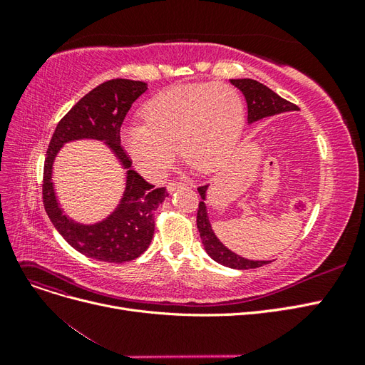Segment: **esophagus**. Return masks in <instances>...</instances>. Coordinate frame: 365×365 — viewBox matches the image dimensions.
Returning a JSON list of instances; mask_svg holds the SVG:
<instances>
[{"label":"esophagus","mask_w":365,"mask_h":365,"mask_svg":"<svg viewBox=\"0 0 365 365\" xmlns=\"http://www.w3.org/2000/svg\"><path fill=\"white\" fill-rule=\"evenodd\" d=\"M185 185H187L185 182H178V181H173V182H169V184H168V190L172 193V192L178 190V189H181V187H185Z\"/></svg>","instance_id":"obj_1"}]
</instances>
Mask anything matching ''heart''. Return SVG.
Here are the masks:
<instances>
[{"mask_svg": "<svg viewBox=\"0 0 365 365\" xmlns=\"http://www.w3.org/2000/svg\"><path fill=\"white\" fill-rule=\"evenodd\" d=\"M145 123L121 130V143L135 168L149 180H161L176 146L185 163L200 172L222 164L244 126V103L225 83L169 88L143 108Z\"/></svg>", "mask_w": 365, "mask_h": 365, "instance_id": "b5f03b06", "label": "heart"}]
</instances>
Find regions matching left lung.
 <instances>
[{"mask_svg":"<svg viewBox=\"0 0 365 365\" xmlns=\"http://www.w3.org/2000/svg\"><path fill=\"white\" fill-rule=\"evenodd\" d=\"M236 88L245 96L247 106H248V123L262 120L264 117H272L282 113L298 111V106L284 101L279 94H275L268 86L263 83L252 81V79H231L230 81ZM208 185L197 187V192L201 195V202L197 207L196 215V225L200 230V236L204 244L207 254L217 263L224 264L228 268L235 269H250V268H259L263 264H268L269 260H250L245 257L237 256L236 252L230 251L227 247L220 244V240L215 236L212 224L208 220L207 207H205V196H207Z\"/></svg>","mask_w":365,"mask_h":365,"instance_id":"1","label":"left lung"}]
</instances>
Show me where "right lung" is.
<instances>
[{
	"label": "right lung",
	"mask_w": 365,
	"mask_h": 365,
	"mask_svg": "<svg viewBox=\"0 0 365 365\" xmlns=\"http://www.w3.org/2000/svg\"><path fill=\"white\" fill-rule=\"evenodd\" d=\"M148 90V83L129 79L103 82L83 96L59 121L43 163L42 200L59 235L83 256L101 262L123 263L140 257L150 245L155 231V210L169 196L164 187L155 189L130 169L132 161L120 145V128L132 103ZM91 138L111 148L127 169V187L120 204L106 220L85 226L65 217L51 181L52 163L65 142Z\"/></svg>",
	"instance_id": "1"
}]
</instances>
